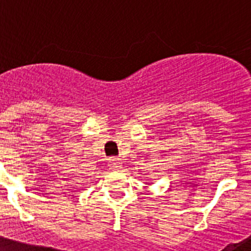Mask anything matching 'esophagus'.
Segmentation results:
<instances>
[{
    "label": "esophagus",
    "mask_w": 251,
    "mask_h": 251,
    "mask_svg": "<svg viewBox=\"0 0 251 251\" xmlns=\"http://www.w3.org/2000/svg\"><path fill=\"white\" fill-rule=\"evenodd\" d=\"M108 165H109L110 170H114V171L120 170L121 166H123V161H121V159L119 158H110Z\"/></svg>",
    "instance_id": "esophagus-1"
}]
</instances>
